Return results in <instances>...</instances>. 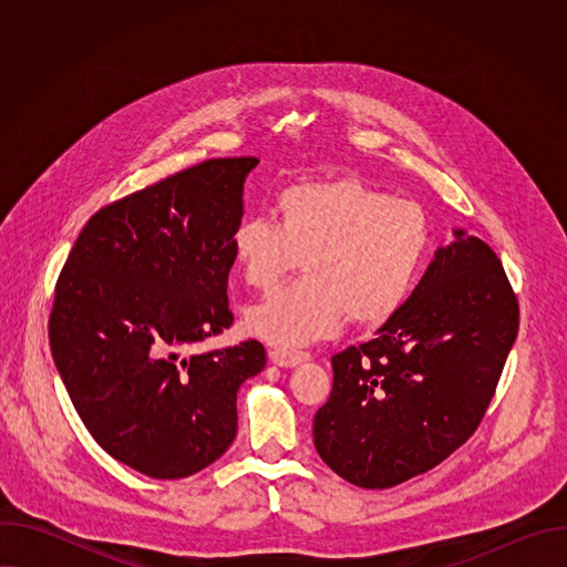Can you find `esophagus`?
<instances>
[{
  "mask_svg": "<svg viewBox=\"0 0 567 567\" xmlns=\"http://www.w3.org/2000/svg\"><path fill=\"white\" fill-rule=\"evenodd\" d=\"M269 359L280 368H293V365L305 363L309 359V354L302 352V350H280V348H276V350L269 352Z\"/></svg>",
  "mask_w": 567,
  "mask_h": 567,
  "instance_id": "34e87169",
  "label": "esophagus"
}]
</instances>
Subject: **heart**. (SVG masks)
Returning <instances> with one entry per match:
<instances>
[{
    "label": "heart",
    "instance_id": "heart-1",
    "mask_svg": "<svg viewBox=\"0 0 567 567\" xmlns=\"http://www.w3.org/2000/svg\"><path fill=\"white\" fill-rule=\"evenodd\" d=\"M278 224L245 217L230 256L251 289L267 291L300 260L305 278L247 311V332L282 350L334 334L350 316L379 326L409 298L431 247L429 217L352 177L305 182L276 199Z\"/></svg>",
    "mask_w": 567,
    "mask_h": 567
}]
</instances>
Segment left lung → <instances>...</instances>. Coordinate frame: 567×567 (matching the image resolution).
Listing matches in <instances>:
<instances>
[{
    "label": "left lung",
    "instance_id": "8db88e82",
    "mask_svg": "<svg viewBox=\"0 0 567 567\" xmlns=\"http://www.w3.org/2000/svg\"><path fill=\"white\" fill-rule=\"evenodd\" d=\"M453 235L374 339L332 357L313 446L357 487H394L462 446L516 341L518 298L503 262L480 237Z\"/></svg>",
    "mask_w": 567,
    "mask_h": 567
}]
</instances>
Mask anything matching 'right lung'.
I'll return each mask as SVG.
<instances>
[{
  "label": "right lung",
  "instance_id": "add662e5",
  "mask_svg": "<svg viewBox=\"0 0 567 567\" xmlns=\"http://www.w3.org/2000/svg\"><path fill=\"white\" fill-rule=\"evenodd\" d=\"M256 156L208 158L101 208L60 271L49 318L55 368L92 437L134 471L177 480L237 433V390L262 343L197 354L233 326L230 233Z\"/></svg>",
  "mask_w": 567,
  "mask_h": 567
}]
</instances>
